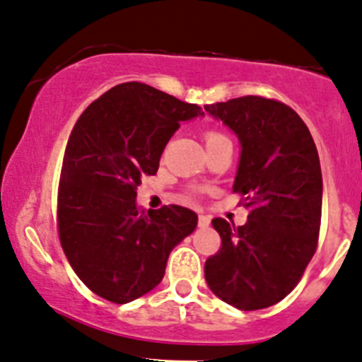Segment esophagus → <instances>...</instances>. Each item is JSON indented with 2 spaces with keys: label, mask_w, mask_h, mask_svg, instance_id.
<instances>
[{
  "label": "esophagus",
  "mask_w": 362,
  "mask_h": 362,
  "mask_svg": "<svg viewBox=\"0 0 362 362\" xmlns=\"http://www.w3.org/2000/svg\"><path fill=\"white\" fill-rule=\"evenodd\" d=\"M211 223V218L205 214H198V227H207Z\"/></svg>",
  "instance_id": "obj_1"
}]
</instances>
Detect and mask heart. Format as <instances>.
I'll return each mask as SVG.
<instances>
[{
	"label": "heart",
	"mask_w": 362,
	"mask_h": 362,
	"mask_svg": "<svg viewBox=\"0 0 362 362\" xmlns=\"http://www.w3.org/2000/svg\"><path fill=\"white\" fill-rule=\"evenodd\" d=\"M223 139H227V136L223 135V133H220V132H205L204 133V142H205V146H207V148H209V146H213V144H216V142L223 141Z\"/></svg>",
	"instance_id": "1"
}]
</instances>
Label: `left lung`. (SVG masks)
<instances>
[{
    "label": "left lung",
    "mask_w": 362,
    "mask_h": 362,
    "mask_svg": "<svg viewBox=\"0 0 362 362\" xmlns=\"http://www.w3.org/2000/svg\"><path fill=\"white\" fill-rule=\"evenodd\" d=\"M204 108L242 142L233 193L249 209L245 226L213 220L221 247L205 262V281L233 307L259 310L294 291L317 249V149L301 117L276 99L245 95Z\"/></svg>",
    "instance_id": "1"
}]
</instances>
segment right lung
Wrapping results in <instances>:
<instances>
[{"label":"right lung","instance_id":"right-lung-1","mask_svg":"<svg viewBox=\"0 0 362 362\" xmlns=\"http://www.w3.org/2000/svg\"><path fill=\"white\" fill-rule=\"evenodd\" d=\"M202 115L142 83H122L77 119L57 189V233L81 281L124 305L162 281L169 252L193 233L198 216L182 205L136 209V187L158 171L180 120Z\"/></svg>","mask_w":362,"mask_h":362}]
</instances>
